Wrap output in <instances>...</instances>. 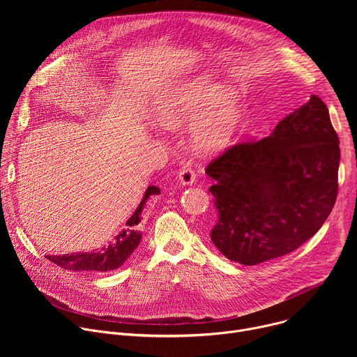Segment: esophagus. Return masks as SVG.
<instances>
[{"instance_id":"obj_1","label":"esophagus","mask_w":357,"mask_h":357,"mask_svg":"<svg viewBox=\"0 0 357 357\" xmlns=\"http://www.w3.org/2000/svg\"><path fill=\"white\" fill-rule=\"evenodd\" d=\"M195 179H196V175L189 165L183 167L179 171V181L182 185H192V183H195Z\"/></svg>"}]
</instances>
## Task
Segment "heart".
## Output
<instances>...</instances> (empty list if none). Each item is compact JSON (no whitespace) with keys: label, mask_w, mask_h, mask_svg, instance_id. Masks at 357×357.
I'll return each mask as SVG.
<instances>
[{"label":"heart","mask_w":357,"mask_h":357,"mask_svg":"<svg viewBox=\"0 0 357 357\" xmlns=\"http://www.w3.org/2000/svg\"><path fill=\"white\" fill-rule=\"evenodd\" d=\"M241 117L237 94L220 83L197 77L174 89L155 112L165 128L190 121L189 135L202 152H218L234 137Z\"/></svg>","instance_id":"obj_1"}]
</instances>
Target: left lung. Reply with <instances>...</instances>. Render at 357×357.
<instances>
[{
	"label": "left lung",
	"mask_w": 357,
	"mask_h": 357,
	"mask_svg": "<svg viewBox=\"0 0 357 357\" xmlns=\"http://www.w3.org/2000/svg\"><path fill=\"white\" fill-rule=\"evenodd\" d=\"M339 138L326 105L311 96L273 132L213 160L219 220L211 238L231 261L256 266L296 250L325 223L337 196Z\"/></svg>",
	"instance_id": "obj_1"
}]
</instances>
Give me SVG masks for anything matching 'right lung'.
I'll return each mask as SVG.
<instances>
[{"mask_svg": "<svg viewBox=\"0 0 357 357\" xmlns=\"http://www.w3.org/2000/svg\"><path fill=\"white\" fill-rule=\"evenodd\" d=\"M152 195H160V188H146L137 211L126 223L127 227L121 230L110 244L91 252H72L66 254V256H46V259L65 270L72 271L109 273L112 270L120 268L139 244L141 233L135 230V226L141 222V213L145 202Z\"/></svg>", "mask_w": 357, "mask_h": 357, "instance_id": "right-lung-1", "label": "right lung"}]
</instances>
